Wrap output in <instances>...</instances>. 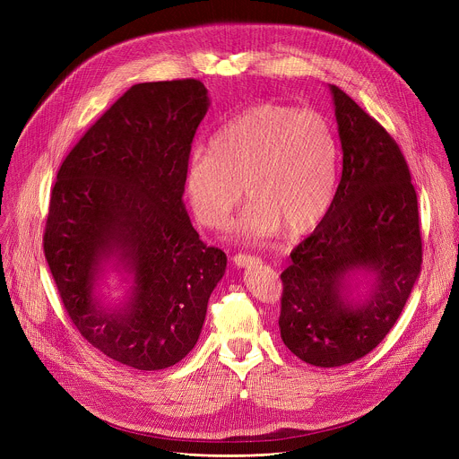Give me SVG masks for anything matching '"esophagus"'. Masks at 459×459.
<instances>
[{
    "instance_id": "obj_1",
    "label": "esophagus",
    "mask_w": 459,
    "mask_h": 459,
    "mask_svg": "<svg viewBox=\"0 0 459 459\" xmlns=\"http://www.w3.org/2000/svg\"><path fill=\"white\" fill-rule=\"evenodd\" d=\"M232 261H234V265H238V267H248V265H252V264H257L259 261V257H255V255H250V254H236L234 257H232Z\"/></svg>"
}]
</instances>
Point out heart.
Returning a JSON list of instances; mask_svg holds the SVG:
<instances>
[{
  "label": "heart",
  "mask_w": 459,
  "mask_h": 459,
  "mask_svg": "<svg viewBox=\"0 0 459 459\" xmlns=\"http://www.w3.org/2000/svg\"><path fill=\"white\" fill-rule=\"evenodd\" d=\"M338 142L326 117L280 103H259L218 128L209 151H192L185 186L198 221L225 229L250 200L238 234L257 241L287 229L301 236L331 211L338 188Z\"/></svg>",
  "instance_id": "heart-1"
}]
</instances>
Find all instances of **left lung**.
I'll list each match as a JSON object with an SVG mask.
<instances>
[{
	"label": "left lung",
	"instance_id": "left-lung-1",
	"mask_svg": "<svg viewBox=\"0 0 459 459\" xmlns=\"http://www.w3.org/2000/svg\"><path fill=\"white\" fill-rule=\"evenodd\" d=\"M343 172L331 211L281 273V340L314 367L352 363L388 334L418 280L423 257L418 195L403 152L349 94L331 85ZM354 270L377 274L365 306L342 301Z\"/></svg>",
	"mask_w": 459,
	"mask_h": 459
}]
</instances>
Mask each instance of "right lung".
<instances>
[{"instance_id":"1","label":"right lung","mask_w":459,"mask_h":459,"mask_svg":"<svg viewBox=\"0 0 459 459\" xmlns=\"http://www.w3.org/2000/svg\"><path fill=\"white\" fill-rule=\"evenodd\" d=\"M207 108L194 78L130 87L63 160L50 190L43 250L63 307L92 347L138 370L172 367L192 351L227 267L181 200ZM114 253L135 292L123 311L105 313L93 281Z\"/></svg>"}]
</instances>
